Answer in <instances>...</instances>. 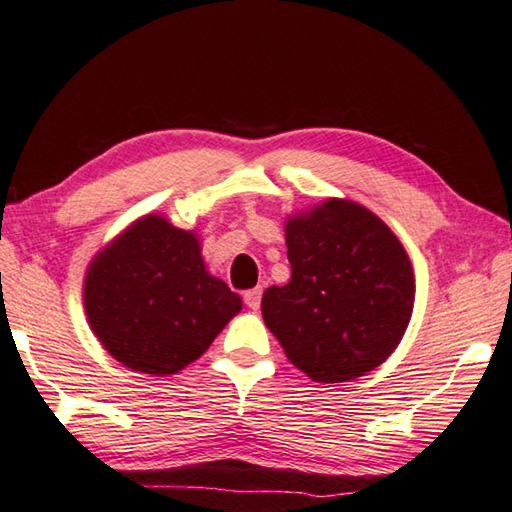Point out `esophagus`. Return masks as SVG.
<instances>
[{
  "instance_id": "1",
  "label": "esophagus",
  "mask_w": 512,
  "mask_h": 512,
  "mask_svg": "<svg viewBox=\"0 0 512 512\" xmlns=\"http://www.w3.org/2000/svg\"><path fill=\"white\" fill-rule=\"evenodd\" d=\"M261 297H263V288H254L245 292V303L251 310L261 308Z\"/></svg>"
}]
</instances>
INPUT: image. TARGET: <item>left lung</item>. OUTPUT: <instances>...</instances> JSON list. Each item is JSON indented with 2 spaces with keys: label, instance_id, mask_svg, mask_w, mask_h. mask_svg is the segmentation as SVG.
Segmentation results:
<instances>
[{
  "label": "left lung",
  "instance_id": "1",
  "mask_svg": "<svg viewBox=\"0 0 512 512\" xmlns=\"http://www.w3.org/2000/svg\"><path fill=\"white\" fill-rule=\"evenodd\" d=\"M292 267L283 288H267L265 326L310 380L337 384L378 369L411 321L416 276L405 247L378 215L328 197L288 215Z\"/></svg>",
  "mask_w": 512,
  "mask_h": 512
}]
</instances>
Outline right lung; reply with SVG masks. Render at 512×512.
Masks as SVG:
<instances>
[{"label":"right lung","instance_id":"add662e5","mask_svg":"<svg viewBox=\"0 0 512 512\" xmlns=\"http://www.w3.org/2000/svg\"><path fill=\"white\" fill-rule=\"evenodd\" d=\"M83 306L89 328L116 362L164 378L213 344L242 299L206 270L197 231L146 213L89 261Z\"/></svg>","mask_w":512,"mask_h":512}]
</instances>
